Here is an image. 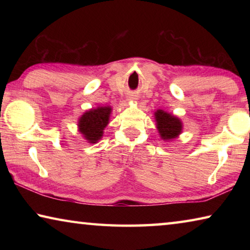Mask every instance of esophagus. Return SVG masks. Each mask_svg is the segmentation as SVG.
I'll return each mask as SVG.
<instances>
[{
    "instance_id": "1",
    "label": "esophagus",
    "mask_w": 250,
    "mask_h": 250,
    "mask_svg": "<svg viewBox=\"0 0 250 250\" xmlns=\"http://www.w3.org/2000/svg\"><path fill=\"white\" fill-rule=\"evenodd\" d=\"M128 98H129V100H131V101H135V100L138 99L137 96H134V95H130V96L128 97Z\"/></svg>"
}]
</instances>
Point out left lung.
<instances>
[{"instance_id":"left-lung-1","label":"left lung","mask_w":250,"mask_h":250,"mask_svg":"<svg viewBox=\"0 0 250 250\" xmlns=\"http://www.w3.org/2000/svg\"><path fill=\"white\" fill-rule=\"evenodd\" d=\"M154 119L159 135L163 141L175 140L183 131V122L180 118L162 109H158L154 112Z\"/></svg>"}]
</instances>
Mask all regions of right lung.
Segmentation results:
<instances>
[{
	"mask_svg": "<svg viewBox=\"0 0 250 250\" xmlns=\"http://www.w3.org/2000/svg\"><path fill=\"white\" fill-rule=\"evenodd\" d=\"M112 108L110 105H99L84 111L78 119V132L90 145L101 140L104 130L109 125Z\"/></svg>",
	"mask_w": 250,
	"mask_h": 250,
	"instance_id": "add662e5",
	"label": "right lung"
}]
</instances>
